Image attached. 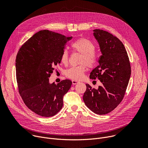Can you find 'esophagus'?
I'll list each match as a JSON object with an SVG mask.
<instances>
[{
  "instance_id": "34e87169",
  "label": "esophagus",
  "mask_w": 148,
  "mask_h": 148,
  "mask_svg": "<svg viewBox=\"0 0 148 148\" xmlns=\"http://www.w3.org/2000/svg\"><path fill=\"white\" fill-rule=\"evenodd\" d=\"M78 83H79V82L76 81V80H72V84H73V85H75V84H78Z\"/></svg>"
}]
</instances>
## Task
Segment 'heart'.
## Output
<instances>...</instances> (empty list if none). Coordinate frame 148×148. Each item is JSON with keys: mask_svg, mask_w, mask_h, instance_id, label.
Wrapping results in <instances>:
<instances>
[{"mask_svg": "<svg viewBox=\"0 0 148 148\" xmlns=\"http://www.w3.org/2000/svg\"><path fill=\"white\" fill-rule=\"evenodd\" d=\"M71 47L74 51L82 54L79 60L80 65L67 69L65 75L71 80H80L87 70L86 66L88 68H93L96 64L97 59L95 52L96 47L93 42L84 38H79L73 42ZM61 61L65 65L68 62V52L66 49L62 52Z\"/></svg>", "mask_w": 148, "mask_h": 148, "instance_id": "heart-1", "label": "heart"}]
</instances>
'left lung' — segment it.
<instances>
[{
	"mask_svg": "<svg viewBox=\"0 0 148 148\" xmlns=\"http://www.w3.org/2000/svg\"><path fill=\"white\" fill-rule=\"evenodd\" d=\"M93 34L99 44L102 55L98 65L90 73L102 83L97 89L86 84L83 95L86 105L95 114L105 115L113 111L123 99L131 75L129 56L123 43L116 37L102 29Z\"/></svg>",
	"mask_w": 148,
	"mask_h": 148,
	"instance_id": "1",
	"label": "left lung"
}]
</instances>
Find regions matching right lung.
Returning a JSON list of instances; mask_svg holds the SVG:
<instances>
[{"label": "right lung", "instance_id": "1", "mask_svg": "<svg viewBox=\"0 0 148 148\" xmlns=\"http://www.w3.org/2000/svg\"><path fill=\"white\" fill-rule=\"evenodd\" d=\"M72 37L49 30L37 32L26 41L17 53L15 66L18 92L25 105L36 114L50 117L63 106L64 96L72 82L64 80L55 84L49 78L61 63V55Z\"/></svg>", "mask_w": 148, "mask_h": 148}]
</instances>
